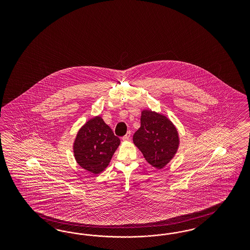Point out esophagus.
<instances>
[{
  "instance_id": "1",
  "label": "esophagus",
  "mask_w": 250,
  "mask_h": 250,
  "mask_svg": "<svg viewBox=\"0 0 250 250\" xmlns=\"http://www.w3.org/2000/svg\"><path fill=\"white\" fill-rule=\"evenodd\" d=\"M130 136H131V132L128 131V132L126 133V135H125V136H123V138H122V139H123L124 141H127V140L130 139Z\"/></svg>"
}]
</instances>
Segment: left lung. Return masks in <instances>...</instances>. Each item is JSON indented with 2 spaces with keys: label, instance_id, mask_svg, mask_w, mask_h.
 Here are the masks:
<instances>
[{
  "label": "left lung",
  "instance_id": "8db88e82",
  "mask_svg": "<svg viewBox=\"0 0 250 250\" xmlns=\"http://www.w3.org/2000/svg\"><path fill=\"white\" fill-rule=\"evenodd\" d=\"M140 121L141 125L133 136L134 144L150 165L161 169L178 150V131L165 115L150 110L142 111Z\"/></svg>",
  "mask_w": 250,
  "mask_h": 250
}]
</instances>
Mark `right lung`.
I'll use <instances>...</instances> for the list:
<instances>
[{
    "mask_svg": "<svg viewBox=\"0 0 250 250\" xmlns=\"http://www.w3.org/2000/svg\"><path fill=\"white\" fill-rule=\"evenodd\" d=\"M120 139L114 136L101 116H95L79 130L73 152L78 164L93 174H99L109 165Z\"/></svg>",
    "mask_w": 250,
    "mask_h": 250,
    "instance_id": "1",
    "label": "right lung"
}]
</instances>
